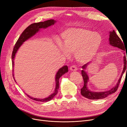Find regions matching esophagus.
Masks as SVG:
<instances>
[{
  "mask_svg": "<svg viewBox=\"0 0 127 127\" xmlns=\"http://www.w3.org/2000/svg\"><path fill=\"white\" fill-rule=\"evenodd\" d=\"M70 70L71 71H76L77 70V68L75 65H73V66H71L70 67Z\"/></svg>",
  "mask_w": 127,
  "mask_h": 127,
  "instance_id": "1",
  "label": "esophagus"
}]
</instances>
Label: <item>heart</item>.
<instances>
[{"label": "heart", "instance_id": "heart-1", "mask_svg": "<svg viewBox=\"0 0 127 127\" xmlns=\"http://www.w3.org/2000/svg\"><path fill=\"white\" fill-rule=\"evenodd\" d=\"M61 36L64 47L58 44L61 52L67 57L69 56L68 52L75 53L76 59L81 64L93 59L102 42L100 34L84 28L69 29Z\"/></svg>", "mask_w": 127, "mask_h": 127}]
</instances>
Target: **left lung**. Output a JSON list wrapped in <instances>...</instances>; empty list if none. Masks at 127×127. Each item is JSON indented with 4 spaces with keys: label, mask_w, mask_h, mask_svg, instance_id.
Masks as SVG:
<instances>
[{
    "label": "left lung",
    "mask_w": 127,
    "mask_h": 127,
    "mask_svg": "<svg viewBox=\"0 0 127 127\" xmlns=\"http://www.w3.org/2000/svg\"><path fill=\"white\" fill-rule=\"evenodd\" d=\"M109 42L110 44L113 47H115L118 48L122 50L123 51H125V45L123 43L121 40L120 39V37L118 36V35L116 34V32L113 30L112 32H110V37H109ZM127 57L126 58V56H124V69L122 72V74L120 76V78L118 80V83L117 84L116 86L115 87H113L112 88L110 91H107L105 92H91L88 89L87 87V84L89 79H88V76L87 74V73L85 71L86 69V67L88 64H85L82 67L83 70H82V75L84 80V86L82 88H81V93L82 95L83 96L85 97L88 99H102L106 97L107 96L114 93L116 92L119 87V84H120L121 78L122 77L123 74L125 72V71L127 69Z\"/></svg>",
    "instance_id": "obj_1"
}]
</instances>
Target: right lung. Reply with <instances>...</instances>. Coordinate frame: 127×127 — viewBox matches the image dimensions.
Masks as SVG:
<instances>
[{"instance_id": "right-lung-1", "label": "right lung", "mask_w": 127, "mask_h": 127, "mask_svg": "<svg viewBox=\"0 0 127 127\" xmlns=\"http://www.w3.org/2000/svg\"><path fill=\"white\" fill-rule=\"evenodd\" d=\"M56 21L54 20H49L46 21L44 22L35 23H33L32 24H31L30 25H29L28 27V28H26L25 29V30L21 34V35L20 36V37L18 38V39L17 40L16 43V44H15L14 47V49H13L12 55H11L13 68L14 67V60L15 58V54H16L17 50H18V49L21 47V45L23 44V43L24 42H25L28 39H30V37H31L32 36H33L34 35V34H35L36 33H37L38 31H39L40 29L47 28H48V27L56 23ZM68 71V67L67 66H64L62 68L59 69V70H58V71L57 72V74L56 75V88H55L54 93L50 95L47 98H42V99L33 98L32 97L30 96L29 95H28V96L29 98L33 99V100L36 101L48 102V101H50L51 99H52L53 97L55 96V95L58 93V90L59 88V78H60V77L62 76V75L64 74L66 72H67ZM13 76H14V74L13 75ZM14 80H15V81L16 82V80H15V79H14Z\"/></svg>"}]
</instances>
